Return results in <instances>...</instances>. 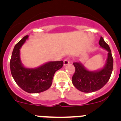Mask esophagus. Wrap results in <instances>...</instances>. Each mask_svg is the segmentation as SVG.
<instances>
[{
    "label": "esophagus",
    "instance_id": "34e87169",
    "mask_svg": "<svg viewBox=\"0 0 121 121\" xmlns=\"http://www.w3.org/2000/svg\"><path fill=\"white\" fill-rule=\"evenodd\" d=\"M70 63V57H67L64 59V65H67Z\"/></svg>",
    "mask_w": 121,
    "mask_h": 121
}]
</instances>
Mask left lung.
Wrapping results in <instances>:
<instances>
[{"label":"left lung","instance_id":"obj_1","mask_svg":"<svg viewBox=\"0 0 121 121\" xmlns=\"http://www.w3.org/2000/svg\"><path fill=\"white\" fill-rule=\"evenodd\" d=\"M99 45L108 51L105 65L101 70L91 71L86 70L81 63L74 62L75 72L72 77V82L78 90L84 93H91L102 88L110 78L113 67V59L108 45L100 37Z\"/></svg>","mask_w":121,"mask_h":121}]
</instances>
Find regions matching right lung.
Returning <instances> with one entry per match:
<instances>
[{"label":"right lung","instance_id":"1","mask_svg":"<svg viewBox=\"0 0 121 121\" xmlns=\"http://www.w3.org/2000/svg\"><path fill=\"white\" fill-rule=\"evenodd\" d=\"M28 36L23 37L16 44L10 60V70L15 82L23 90L29 93H38L48 89L56 71L62 67L64 62H49L36 68L23 66L20 58V49Z\"/></svg>","mask_w":121,"mask_h":121}]
</instances>
